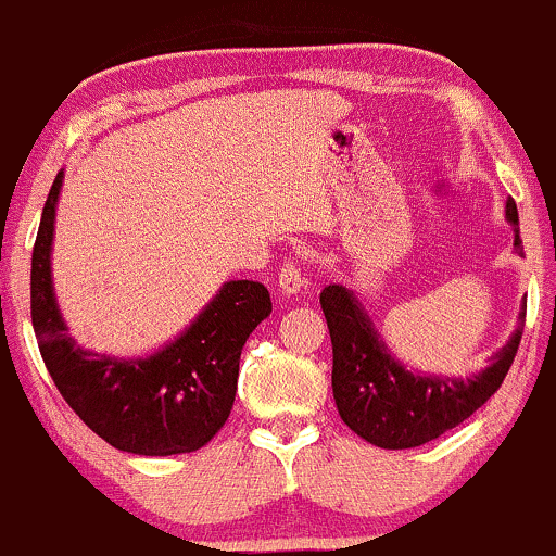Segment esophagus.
Instances as JSON below:
<instances>
[{
	"label": "esophagus",
	"instance_id": "esophagus-1",
	"mask_svg": "<svg viewBox=\"0 0 556 556\" xmlns=\"http://www.w3.org/2000/svg\"><path fill=\"white\" fill-rule=\"evenodd\" d=\"M278 286L286 296H296L304 289V278L294 262H289V265L278 273Z\"/></svg>",
	"mask_w": 556,
	"mask_h": 556
}]
</instances>
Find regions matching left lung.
<instances>
[{"label": "left lung", "mask_w": 556, "mask_h": 556, "mask_svg": "<svg viewBox=\"0 0 556 556\" xmlns=\"http://www.w3.org/2000/svg\"><path fill=\"white\" fill-rule=\"evenodd\" d=\"M506 223L515 230V249L522 254L519 214L511 199L506 201ZM320 307L331 333V387L339 416L366 443L387 451L429 443L485 405L515 361L525 326L522 313L509 342L493 352L491 363L462 379L405 366L387 348L368 309L348 286H326Z\"/></svg>", "instance_id": "left-lung-1"}]
</instances>
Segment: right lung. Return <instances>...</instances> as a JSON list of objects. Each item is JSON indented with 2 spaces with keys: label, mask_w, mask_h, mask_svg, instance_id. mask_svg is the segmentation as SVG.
Listing matches in <instances>:
<instances>
[{
  "label": "right lung",
  "mask_w": 556,
  "mask_h": 556,
  "mask_svg": "<svg viewBox=\"0 0 556 556\" xmlns=\"http://www.w3.org/2000/svg\"><path fill=\"white\" fill-rule=\"evenodd\" d=\"M63 172L52 182L31 256V324L52 381L105 443L137 456H177L204 447L228 421L238 361L273 313L256 280H225L172 342L140 357L92 352L68 333L52 283V241Z\"/></svg>",
  "instance_id": "add662e5"
}]
</instances>
